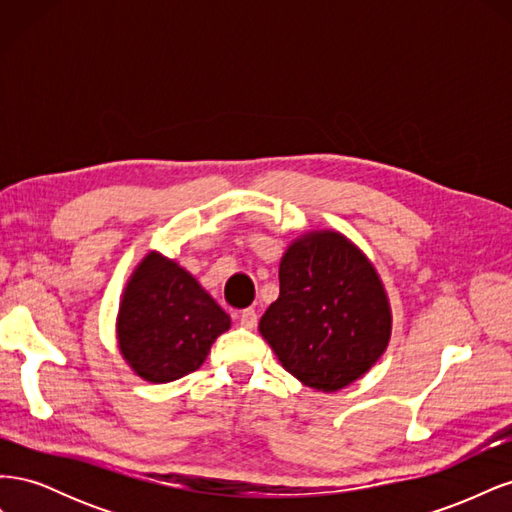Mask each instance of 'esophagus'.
<instances>
[{
    "label": "esophagus",
    "instance_id": "esophagus-1",
    "mask_svg": "<svg viewBox=\"0 0 512 512\" xmlns=\"http://www.w3.org/2000/svg\"><path fill=\"white\" fill-rule=\"evenodd\" d=\"M239 322H241V327H243V329H254L256 324H258V314H256V309H252V307L243 309Z\"/></svg>",
    "mask_w": 512,
    "mask_h": 512
}]
</instances>
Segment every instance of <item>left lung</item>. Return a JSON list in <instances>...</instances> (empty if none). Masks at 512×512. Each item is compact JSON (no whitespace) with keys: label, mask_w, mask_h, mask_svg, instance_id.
I'll return each instance as SVG.
<instances>
[{"label":"left lung","mask_w":512,"mask_h":512,"mask_svg":"<svg viewBox=\"0 0 512 512\" xmlns=\"http://www.w3.org/2000/svg\"><path fill=\"white\" fill-rule=\"evenodd\" d=\"M258 329L288 374L333 393L361 378L389 346L391 307L359 247L322 230L286 250L280 297Z\"/></svg>","instance_id":"obj_1"}]
</instances>
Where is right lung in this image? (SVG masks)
<instances>
[{
	"label": "right lung",
	"instance_id": "1",
	"mask_svg": "<svg viewBox=\"0 0 512 512\" xmlns=\"http://www.w3.org/2000/svg\"><path fill=\"white\" fill-rule=\"evenodd\" d=\"M230 316L177 262L156 252L132 273L117 318L123 359L147 382H173L205 363Z\"/></svg>",
	"mask_w": 512,
	"mask_h": 512
}]
</instances>
